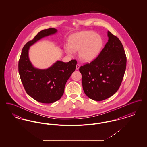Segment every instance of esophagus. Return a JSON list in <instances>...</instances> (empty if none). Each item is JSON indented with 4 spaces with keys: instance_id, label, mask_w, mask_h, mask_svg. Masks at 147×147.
<instances>
[{
    "instance_id": "34e87169",
    "label": "esophagus",
    "mask_w": 147,
    "mask_h": 147,
    "mask_svg": "<svg viewBox=\"0 0 147 147\" xmlns=\"http://www.w3.org/2000/svg\"><path fill=\"white\" fill-rule=\"evenodd\" d=\"M79 67H80V65L79 64H77V65H76V69L78 70L79 69Z\"/></svg>"
}]
</instances>
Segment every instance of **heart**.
Masks as SVG:
<instances>
[{"instance_id":"1","label":"heart","mask_w":147,"mask_h":147,"mask_svg":"<svg viewBox=\"0 0 147 147\" xmlns=\"http://www.w3.org/2000/svg\"><path fill=\"white\" fill-rule=\"evenodd\" d=\"M102 46L103 41L100 36L92 31H85L72 35L69 46H66L65 49L69 55L79 51V58L84 61L90 62L98 57Z\"/></svg>"}]
</instances>
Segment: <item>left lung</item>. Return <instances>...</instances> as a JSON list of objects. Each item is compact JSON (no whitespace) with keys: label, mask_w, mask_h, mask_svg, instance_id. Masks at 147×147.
<instances>
[{"label":"left lung","mask_w":147,"mask_h":147,"mask_svg":"<svg viewBox=\"0 0 147 147\" xmlns=\"http://www.w3.org/2000/svg\"><path fill=\"white\" fill-rule=\"evenodd\" d=\"M108 42L98 57L81 66L85 94L93 100L100 101L111 97L122 83L126 68V56L119 38L108 31Z\"/></svg>","instance_id":"obj_1"}]
</instances>
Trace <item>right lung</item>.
Returning <instances> with one entry per match:
<instances>
[{"label": "right lung", "mask_w": 147, "mask_h": 147, "mask_svg": "<svg viewBox=\"0 0 147 147\" xmlns=\"http://www.w3.org/2000/svg\"><path fill=\"white\" fill-rule=\"evenodd\" d=\"M57 32L56 28H49L38 32L24 46L19 61V73L25 91L34 100L44 104L53 103L61 98L65 84L77 65L76 60L67 63L57 61L49 68L41 69L35 68L31 62L28 57L30 47Z\"/></svg>", "instance_id": "right-lung-1"}]
</instances>
